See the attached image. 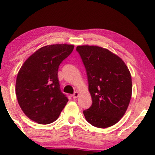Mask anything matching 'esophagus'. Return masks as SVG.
Masks as SVG:
<instances>
[{
    "label": "esophagus",
    "mask_w": 155,
    "mask_h": 155,
    "mask_svg": "<svg viewBox=\"0 0 155 155\" xmlns=\"http://www.w3.org/2000/svg\"><path fill=\"white\" fill-rule=\"evenodd\" d=\"M79 93L78 92H75L74 93H73V99H76V98L78 97V96H79Z\"/></svg>",
    "instance_id": "obj_1"
}]
</instances>
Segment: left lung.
<instances>
[{
	"mask_svg": "<svg viewBox=\"0 0 155 155\" xmlns=\"http://www.w3.org/2000/svg\"><path fill=\"white\" fill-rule=\"evenodd\" d=\"M86 68L92 104L83 114L100 128L115 125L125 115L132 91L131 76L121 58L96 46L76 47Z\"/></svg>",
	"mask_w": 155,
	"mask_h": 155,
	"instance_id": "1",
	"label": "left lung"
}]
</instances>
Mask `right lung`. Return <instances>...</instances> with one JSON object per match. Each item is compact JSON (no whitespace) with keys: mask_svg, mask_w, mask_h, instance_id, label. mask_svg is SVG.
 Returning <instances> with one entry per match:
<instances>
[{"mask_svg":"<svg viewBox=\"0 0 155 155\" xmlns=\"http://www.w3.org/2000/svg\"><path fill=\"white\" fill-rule=\"evenodd\" d=\"M73 48V45L68 44L46 46L21 66L16 80V95L30 119L47 125L56 121L61 113L68 99L60 89L58 69Z\"/></svg>","mask_w":155,"mask_h":155,"instance_id":"add662e5","label":"right lung"}]
</instances>
